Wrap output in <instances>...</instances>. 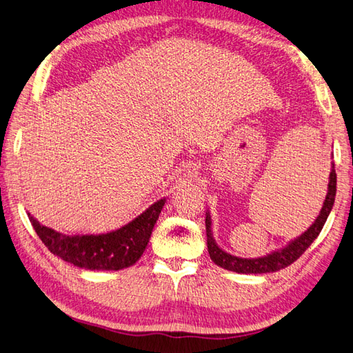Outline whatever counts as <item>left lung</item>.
Returning a JSON list of instances; mask_svg holds the SVG:
<instances>
[{
	"mask_svg": "<svg viewBox=\"0 0 353 353\" xmlns=\"http://www.w3.org/2000/svg\"><path fill=\"white\" fill-rule=\"evenodd\" d=\"M335 192H337V174H335L334 162H331V173H330V183H327V192L325 196L323 206L321 209V214L317 215L314 223L311 224L307 230L292 239L285 247L270 251L263 257H254V259H243L236 257L233 254L224 251L216 243L214 233H212V218L209 210L206 212V236H208V251L209 256L215 265L219 268H224L227 270L237 274H268V272H276V270L288 268L293 261H296L304 251L310 247L311 243L316 241L319 233L322 232V228L326 223L327 216H330Z\"/></svg>",
	"mask_w": 353,
	"mask_h": 353,
	"instance_id": "left-lung-1",
	"label": "left lung"
}]
</instances>
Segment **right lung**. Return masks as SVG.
<instances>
[{"label": "right lung", "mask_w": 353, "mask_h": 353, "mask_svg": "<svg viewBox=\"0 0 353 353\" xmlns=\"http://www.w3.org/2000/svg\"><path fill=\"white\" fill-rule=\"evenodd\" d=\"M165 201V196L157 200L130 223L101 234H63L31 214L28 218L46 248L68 263L88 270H120L141 259Z\"/></svg>", "instance_id": "1"}]
</instances>
